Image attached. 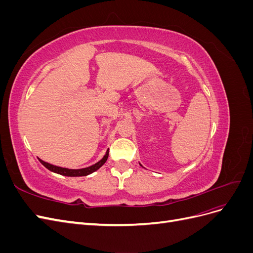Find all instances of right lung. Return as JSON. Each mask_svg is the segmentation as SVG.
<instances>
[{
	"label": "right lung",
	"mask_w": 253,
	"mask_h": 253,
	"mask_svg": "<svg viewBox=\"0 0 253 253\" xmlns=\"http://www.w3.org/2000/svg\"><path fill=\"white\" fill-rule=\"evenodd\" d=\"M109 157V150L106 151L104 157L100 160V162H98L97 164L90 166V167H87V168H84V169H78V170H72V169H66V168H61V167H57V166H53V165H50L48 163H45L43 162V160L39 159L40 163L45 167L47 168V169L51 172H55V173H58V174H61V175H64V176H86L90 173H93L95 171H97L99 168L102 167L106 159H108Z\"/></svg>",
	"instance_id": "1"
}]
</instances>
